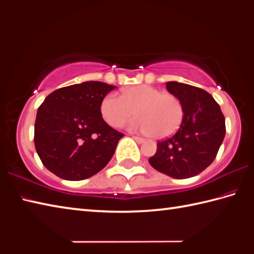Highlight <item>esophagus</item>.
Returning a JSON list of instances; mask_svg holds the SVG:
<instances>
[{
	"instance_id": "obj_1",
	"label": "esophagus",
	"mask_w": 254,
	"mask_h": 254,
	"mask_svg": "<svg viewBox=\"0 0 254 254\" xmlns=\"http://www.w3.org/2000/svg\"><path fill=\"white\" fill-rule=\"evenodd\" d=\"M132 138L136 140V142H138V143H142V142H144V139L143 138H140V137H138V136H132Z\"/></svg>"
}]
</instances>
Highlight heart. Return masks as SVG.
<instances>
[{"label":"heart","mask_w":254,"mask_h":254,"mask_svg":"<svg viewBox=\"0 0 254 254\" xmlns=\"http://www.w3.org/2000/svg\"><path fill=\"white\" fill-rule=\"evenodd\" d=\"M100 113L112 127H121L136 113L138 116L127 123L128 129L160 139L173 136L184 120V106L176 95L148 84L124 89L122 97L108 93L101 101Z\"/></svg>","instance_id":"obj_1"}]
</instances>
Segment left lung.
Returning <instances> with one entry per match:
<instances>
[{
  "mask_svg": "<svg viewBox=\"0 0 254 254\" xmlns=\"http://www.w3.org/2000/svg\"><path fill=\"white\" fill-rule=\"evenodd\" d=\"M184 106V120L176 133L157 142L149 163L176 179L195 176L215 160L226 127L221 108L203 89L177 81L166 83Z\"/></svg>",
  "mask_w": 254,
  "mask_h": 254,
  "instance_id": "obj_1",
  "label": "left lung"
}]
</instances>
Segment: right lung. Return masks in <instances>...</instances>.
I'll return each instance as SVG.
<instances>
[{"label": "right lung", "instance_id": "obj_1", "mask_svg": "<svg viewBox=\"0 0 254 254\" xmlns=\"http://www.w3.org/2000/svg\"><path fill=\"white\" fill-rule=\"evenodd\" d=\"M115 86L86 81L55 90L39 106L35 146L42 164L66 180L99 173L112 159L124 133L104 122L101 101Z\"/></svg>", "mask_w": 254, "mask_h": 254}]
</instances>
